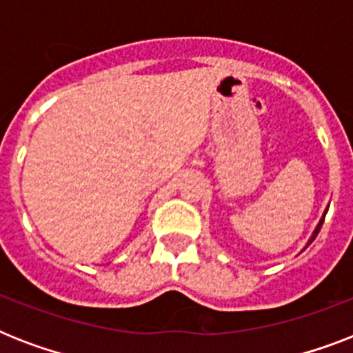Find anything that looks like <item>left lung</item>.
<instances>
[{
    "label": "left lung",
    "mask_w": 353,
    "mask_h": 353,
    "mask_svg": "<svg viewBox=\"0 0 353 353\" xmlns=\"http://www.w3.org/2000/svg\"><path fill=\"white\" fill-rule=\"evenodd\" d=\"M330 207V205H328ZM328 207H326V210H324V214H323V218H321V221H319L317 223V227H315V231H313V234H312V238H310V240H307V243H306V247L310 245V243H312L313 240H315V236L319 234V231H321V227H323V221H324V218H326V212H328ZM306 247H304V249H306Z\"/></svg>",
    "instance_id": "left-lung-1"
}]
</instances>
